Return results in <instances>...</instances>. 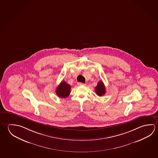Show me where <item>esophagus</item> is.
<instances>
[{"label":"esophagus","instance_id":"1","mask_svg":"<svg viewBox=\"0 0 158 158\" xmlns=\"http://www.w3.org/2000/svg\"><path fill=\"white\" fill-rule=\"evenodd\" d=\"M78 85L79 86H81V85H85V84H84V83H80V82H79V83H78Z\"/></svg>","mask_w":158,"mask_h":158}]
</instances>
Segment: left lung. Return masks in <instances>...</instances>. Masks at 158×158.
Instances as JSON below:
<instances>
[{
	"instance_id": "8db88e82",
	"label": "left lung",
	"mask_w": 158,
	"mask_h": 158,
	"mask_svg": "<svg viewBox=\"0 0 158 158\" xmlns=\"http://www.w3.org/2000/svg\"><path fill=\"white\" fill-rule=\"evenodd\" d=\"M95 90L97 95L99 97L102 96L105 94V86L102 83V81H99L98 83L97 86L95 88Z\"/></svg>"
}]
</instances>
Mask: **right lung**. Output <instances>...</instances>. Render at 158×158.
Returning a JSON list of instances; mask_svg holds the SVG:
<instances>
[{
	"instance_id": "obj_1",
	"label": "right lung",
	"mask_w": 158,
	"mask_h": 158,
	"mask_svg": "<svg viewBox=\"0 0 158 158\" xmlns=\"http://www.w3.org/2000/svg\"><path fill=\"white\" fill-rule=\"evenodd\" d=\"M71 86L65 81H62L56 89V94L59 98H67L70 93Z\"/></svg>"
}]
</instances>
